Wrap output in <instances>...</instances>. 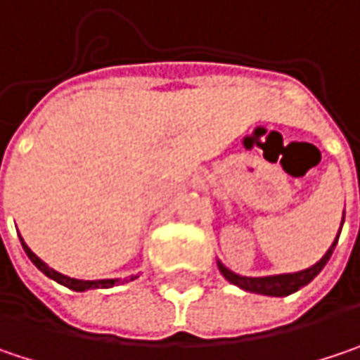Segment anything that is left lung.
Wrapping results in <instances>:
<instances>
[{
	"instance_id": "8db88e82",
	"label": "left lung",
	"mask_w": 360,
	"mask_h": 360,
	"mask_svg": "<svg viewBox=\"0 0 360 360\" xmlns=\"http://www.w3.org/2000/svg\"><path fill=\"white\" fill-rule=\"evenodd\" d=\"M345 222V218H342ZM340 230H342V224H340ZM340 230H338V236H340ZM338 236L336 240L330 244V248L326 250V255L318 261L316 264L307 266L304 271H297V273H281V275H266V277H243V275H236L232 273L228 266H224L218 261V269L224 277L232 283V285L240 287L244 291H250V293H261V295H273V297H285L289 293H295L297 289L306 287L324 266H326L328 259L332 257V250L338 243Z\"/></svg>"
}]
</instances>
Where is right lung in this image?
<instances>
[{
    "mask_svg": "<svg viewBox=\"0 0 360 360\" xmlns=\"http://www.w3.org/2000/svg\"><path fill=\"white\" fill-rule=\"evenodd\" d=\"M20 243H22V246H24V250H26V255H28V259L32 261L46 277H51V279H54L56 283H60V285L69 287V289H73V291H87V289H108V287H114L116 283H120V279H97V281H83V279H73V277H67V275H63V273H58V271H54V269H51L49 264L44 263L42 259H38L36 255H34L32 250L28 248V244L24 243V238L20 236ZM138 275H132L130 279H124L126 283L128 281H134Z\"/></svg>",
    "mask_w": 360,
    "mask_h": 360,
    "instance_id": "add662e5",
    "label": "right lung"
}]
</instances>
